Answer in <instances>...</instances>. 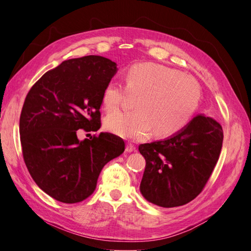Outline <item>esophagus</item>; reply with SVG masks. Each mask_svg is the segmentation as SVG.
Wrapping results in <instances>:
<instances>
[{"instance_id": "1", "label": "esophagus", "mask_w": 251, "mask_h": 251, "mask_svg": "<svg viewBox=\"0 0 251 251\" xmlns=\"http://www.w3.org/2000/svg\"><path fill=\"white\" fill-rule=\"evenodd\" d=\"M135 150H136V148H135L134 145H132V143H127V145H126V149H125V151H126L127 153H130V152L135 151Z\"/></svg>"}]
</instances>
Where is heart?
Returning a JSON list of instances; mask_svg holds the SVG:
<instances>
[{"label":"heart","mask_w":251,"mask_h":251,"mask_svg":"<svg viewBox=\"0 0 251 251\" xmlns=\"http://www.w3.org/2000/svg\"><path fill=\"white\" fill-rule=\"evenodd\" d=\"M125 88L111 81L101 96L104 109L120 108L126 92L138 95L132 112H114L104 127L126 139L139 140L154 131L156 137L177 134L188 124L199 105L201 87L194 77L155 62H139L125 72Z\"/></svg>","instance_id":"1"}]
</instances>
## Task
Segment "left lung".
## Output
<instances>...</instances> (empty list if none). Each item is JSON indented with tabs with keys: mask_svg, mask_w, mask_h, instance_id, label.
Returning a JSON list of instances; mask_svg holds the SVG:
<instances>
[{
	"mask_svg": "<svg viewBox=\"0 0 251 251\" xmlns=\"http://www.w3.org/2000/svg\"><path fill=\"white\" fill-rule=\"evenodd\" d=\"M222 141L219 123L200 114L167 139L140 145L146 158L140 183L143 197L165 208L193 201L214 172Z\"/></svg>",
	"mask_w": 251,
	"mask_h": 251,
	"instance_id": "8db88e82",
	"label": "left lung"
}]
</instances>
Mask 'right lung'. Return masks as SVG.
Masks as SVG:
<instances>
[{"mask_svg":"<svg viewBox=\"0 0 251 251\" xmlns=\"http://www.w3.org/2000/svg\"><path fill=\"white\" fill-rule=\"evenodd\" d=\"M116 71L108 58H74L47 71L26 95L19 120L24 159L37 186L56 201L86 200L104 165L125 150L110 132L83 141L76 136L100 128L102 90Z\"/></svg>","mask_w":251,"mask_h":251,"instance_id":"add662e5","label":"right lung"}]
</instances>
